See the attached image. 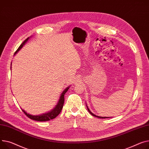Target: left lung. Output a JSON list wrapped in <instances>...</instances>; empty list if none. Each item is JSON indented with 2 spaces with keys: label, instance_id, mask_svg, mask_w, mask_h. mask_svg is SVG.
I'll return each mask as SVG.
<instances>
[{
  "label": "left lung",
  "instance_id": "1",
  "mask_svg": "<svg viewBox=\"0 0 149 149\" xmlns=\"http://www.w3.org/2000/svg\"><path fill=\"white\" fill-rule=\"evenodd\" d=\"M87 106V105H86ZM87 110L88 111V112L90 113L92 116H95V117H98V118H110V117H100V116H96V115H95L94 114H93L91 111H90V110H89L88 109V108L87 107Z\"/></svg>",
  "mask_w": 149,
  "mask_h": 149
}]
</instances>
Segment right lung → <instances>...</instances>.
<instances>
[{"mask_svg":"<svg viewBox=\"0 0 149 149\" xmlns=\"http://www.w3.org/2000/svg\"><path fill=\"white\" fill-rule=\"evenodd\" d=\"M29 38H27L26 40L19 45V47H18V48L17 49V51L15 52V54H16L17 53V52H18V50L20 49V48L24 45V44L28 41ZM69 89V87H67L65 90L63 92V93H62L61 96V98L59 100V101L57 104V105H56V107L53 109L52 111H51L50 112H48L47 113L45 114H43L41 115H39V116H33V115H31L29 114H27L24 110L22 108V111L24 112V113L29 117L31 118V119H32L33 120H36V121H40V122H45V121H48L49 120L53 119V118H56L60 113L62 111V109L63 107V104H64V101H65V94L67 92L68 90Z\"/></svg>","mask_w":149,"mask_h":149,"instance_id":"1","label":"right lung"}]
</instances>
